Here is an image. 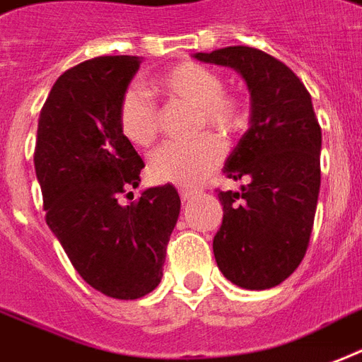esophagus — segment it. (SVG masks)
<instances>
[{"label": "esophagus", "mask_w": 362, "mask_h": 362, "mask_svg": "<svg viewBox=\"0 0 362 362\" xmlns=\"http://www.w3.org/2000/svg\"><path fill=\"white\" fill-rule=\"evenodd\" d=\"M193 197H197V192L195 189H187V187H180V199L186 203V201H192Z\"/></svg>", "instance_id": "1"}]
</instances>
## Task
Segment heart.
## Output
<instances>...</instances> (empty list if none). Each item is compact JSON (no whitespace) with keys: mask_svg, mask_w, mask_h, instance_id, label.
Masks as SVG:
<instances>
[{"mask_svg":"<svg viewBox=\"0 0 362 362\" xmlns=\"http://www.w3.org/2000/svg\"><path fill=\"white\" fill-rule=\"evenodd\" d=\"M151 90L167 100L195 107V129L211 127L224 136L243 131L250 117V104L241 93L226 89L224 77L197 62H182L161 71ZM121 134L138 148H148L159 134V110L148 93L127 89L117 104ZM224 148L214 134H201L189 142H167L148 159V175L157 184L197 186L209 176Z\"/></svg>","mask_w":362,"mask_h":362,"instance_id":"b5f03b06","label":"heart"}]
</instances>
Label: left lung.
<instances>
[{
    "instance_id": "8db88e82",
    "label": "left lung",
    "mask_w": 362,
    "mask_h": 362,
    "mask_svg": "<svg viewBox=\"0 0 362 362\" xmlns=\"http://www.w3.org/2000/svg\"><path fill=\"white\" fill-rule=\"evenodd\" d=\"M195 59L230 66L252 98L250 129L224 175L245 178L241 192H220L222 226L212 250L220 272L248 291H266L292 275L310 245L321 187V125L300 77L272 54L235 45Z\"/></svg>"
}]
</instances>
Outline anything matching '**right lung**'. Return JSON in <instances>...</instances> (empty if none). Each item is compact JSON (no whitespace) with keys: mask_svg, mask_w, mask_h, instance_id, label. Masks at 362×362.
<instances>
[{"mask_svg":"<svg viewBox=\"0 0 362 362\" xmlns=\"http://www.w3.org/2000/svg\"><path fill=\"white\" fill-rule=\"evenodd\" d=\"M140 62L96 57L66 70L41 107L34 151L47 226L83 281L117 300L142 298L161 283L180 214L173 184L121 201L144 169L117 125V104Z\"/></svg>","mask_w":362,"mask_h":362,"instance_id":"obj_1","label":"right lung"}]
</instances>
